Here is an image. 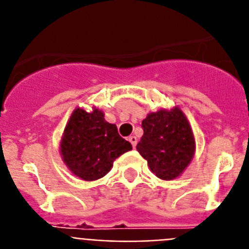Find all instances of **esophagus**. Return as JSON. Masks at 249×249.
Listing matches in <instances>:
<instances>
[{"instance_id": "esophagus-1", "label": "esophagus", "mask_w": 249, "mask_h": 249, "mask_svg": "<svg viewBox=\"0 0 249 249\" xmlns=\"http://www.w3.org/2000/svg\"><path fill=\"white\" fill-rule=\"evenodd\" d=\"M128 141L131 142L132 147H133V148H136V144H137V137H136V136H129Z\"/></svg>"}]
</instances>
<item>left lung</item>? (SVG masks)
<instances>
[{
	"label": "left lung",
	"mask_w": 249,
	"mask_h": 249,
	"mask_svg": "<svg viewBox=\"0 0 249 249\" xmlns=\"http://www.w3.org/2000/svg\"><path fill=\"white\" fill-rule=\"evenodd\" d=\"M143 136L137 151L147 160L149 169L163 181L178 178L195 157L192 127L179 107L149 112L142 121Z\"/></svg>",
	"instance_id": "1"
}]
</instances>
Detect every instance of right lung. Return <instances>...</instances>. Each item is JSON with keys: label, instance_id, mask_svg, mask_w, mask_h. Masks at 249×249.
Segmentation results:
<instances>
[{"label": "right lung", "instance_id": "1", "mask_svg": "<svg viewBox=\"0 0 249 249\" xmlns=\"http://www.w3.org/2000/svg\"><path fill=\"white\" fill-rule=\"evenodd\" d=\"M132 144L118 135L117 126L105 120L103 111L92 107L87 112L77 107L65 127L59 155L70 172L83 181L105 177L121 155Z\"/></svg>", "mask_w": 249, "mask_h": 249}]
</instances>
